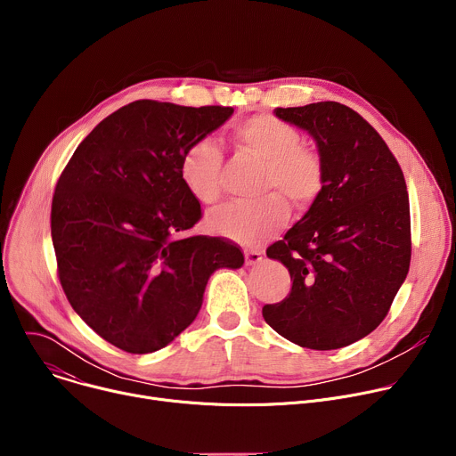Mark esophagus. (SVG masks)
I'll return each mask as SVG.
<instances>
[{
    "label": "esophagus",
    "instance_id": "1",
    "mask_svg": "<svg viewBox=\"0 0 456 456\" xmlns=\"http://www.w3.org/2000/svg\"><path fill=\"white\" fill-rule=\"evenodd\" d=\"M262 252L259 250H245V264L247 265H257L259 262H262Z\"/></svg>",
    "mask_w": 456,
    "mask_h": 456
}]
</instances>
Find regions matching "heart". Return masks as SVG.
Segmentation results:
<instances>
[{
  "mask_svg": "<svg viewBox=\"0 0 456 456\" xmlns=\"http://www.w3.org/2000/svg\"><path fill=\"white\" fill-rule=\"evenodd\" d=\"M240 153L264 164L262 189L267 194L254 204H232L209 218V225L241 245H257L276 234L289 220V206L306 211L319 199L327 167L319 150L303 144L299 129L271 113L252 115L234 126ZM224 153L200 137L180 157V178L191 197L202 206H215L222 197Z\"/></svg>",
  "mask_w": 456,
  "mask_h": 456,
  "instance_id": "1",
  "label": "heart"
}]
</instances>
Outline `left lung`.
<instances>
[{
	"instance_id": "obj_1",
	"label": "left lung",
	"mask_w": 456,
	"mask_h": 456,
	"mask_svg": "<svg viewBox=\"0 0 456 456\" xmlns=\"http://www.w3.org/2000/svg\"><path fill=\"white\" fill-rule=\"evenodd\" d=\"M276 115L315 139L327 180L308 213L267 248L292 287L264 306V319L303 348H343L379 327L408 276L404 173L377 129L341 102L276 108Z\"/></svg>"
}]
</instances>
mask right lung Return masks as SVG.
<instances>
[{
	"instance_id": "add662e5",
	"label": "right lung",
	"mask_w": 456,
	"mask_h": 456,
	"mask_svg": "<svg viewBox=\"0 0 456 456\" xmlns=\"http://www.w3.org/2000/svg\"><path fill=\"white\" fill-rule=\"evenodd\" d=\"M232 111L129 102L92 129L55 183L61 287L88 327L127 354L169 345L197 317L209 276L243 265L234 241L187 234L202 208L180 178L183 150Z\"/></svg>"
}]
</instances>
